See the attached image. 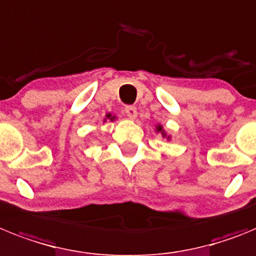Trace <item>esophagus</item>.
Returning a JSON list of instances; mask_svg holds the SVG:
<instances>
[{"label": "esophagus", "instance_id": "34e87169", "mask_svg": "<svg viewBox=\"0 0 256 256\" xmlns=\"http://www.w3.org/2000/svg\"><path fill=\"white\" fill-rule=\"evenodd\" d=\"M125 114L128 116V118L135 120V118H136V117H138V110H136V108H135V106H126V108H125Z\"/></svg>", "mask_w": 256, "mask_h": 256}]
</instances>
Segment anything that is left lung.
<instances>
[{
    "mask_svg": "<svg viewBox=\"0 0 256 256\" xmlns=\"http://www.w3.org/2000/svg\"><path fill=\"white\" fill-rule=\"evenodd\" d=\"M154 131H156V132H157V134H161V136L164 138V139H166V140H168V142L171 140V135L166 132V130H165V128H164V126H162L161 124H157V125H156Z\"/></svg>",
    "mask_w": 256,
    "mask_h": 256,
    "instance_id": "left-lung-1",
    "label": "left lung"
}]
</instances>
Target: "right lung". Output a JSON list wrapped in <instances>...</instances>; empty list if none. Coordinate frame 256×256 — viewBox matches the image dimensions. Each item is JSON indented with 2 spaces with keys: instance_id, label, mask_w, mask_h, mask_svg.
Returning a JSON list of instances; mask_svg holds the SVG:
<instances>
[{
  "instance_id": "1",
  "label": "right lung",
  "mask_w": 256,
  "mask_h": 256,
  "mask_svg": "<svg viewBox=\"0 0 256 256\" xmlns=\"http://www.w3.org/2000/svg\"><path fill=\"white\" fill-rule=\"evenodd\" d=\"M116 120H117V117H116V116H113L112 113H106V117H103V122H106V121L113 122V121H116Z\"/></svg>"
}]
</instances>
